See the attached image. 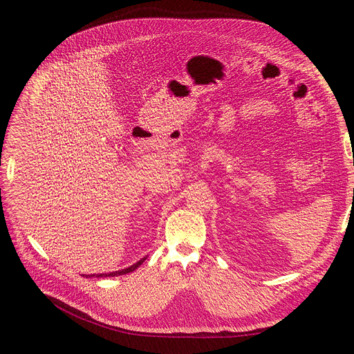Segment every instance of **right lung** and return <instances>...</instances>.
I'll list each match as a JSON object with an SVG mask.
<instances>
[{
  "label": "right lung",
  "instance_id": "obj_1",
  "mask_svg": "<svg viewBox=\"0 0 354 354\" xmlns=\"http://www.w3.org/2000/svg\"><path fill=\"white\" fill-rule=\"evenodd\" d=\"M146 259V257L145 258H142V259H139V261L136 263V264H133V266H130V267H127V268H124V270H119V271H113V272H109V274H84V277L86 278H91V277H118V275H123V274H127V272H132V271H135L138 267H140L142 266V263L145 261Z\"/></svg>",
  "mask_w": 354,
  "mask_h": 354
}]
</instances>
